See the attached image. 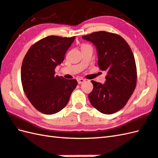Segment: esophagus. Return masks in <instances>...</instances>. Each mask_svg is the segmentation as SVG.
Segmentation results:
<instances>
[{"instance_id": "1", "label": "esophagus", "mask_w": 158, "mask_h": 158, "mask_svg": "<svg viewBox=\"0 0 158 158\" xmlns=\"http://www.w3.org/2000/svg\"><path fill=\"white\" fill-rule=\"evenodd\" d=\"M77 80H78V83L79 84V85H81L82 83L85 82V80L83 79V78H78Z\"/></svg>"}]
</instances>
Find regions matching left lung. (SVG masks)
<instances>
[{
  "instance_id": "8db88e82",
  "label": "left lung",
  "mask_w": 158,
  "mask_h": 158,
  "mask_svg": "<svg viewBox=\"0 0 158 158\" xmlns=\"http://www.w3.org/2000/svg\"><path fill=\"white\" fill-rule=\"evenodd\" d=\"M82 38L96 47L98 65L107 72L104 84L91 81L90 102L102 114H114L127 104L136 87V67L131 48L120 36L105 31Z\"/></svg>"
}]
</instances>
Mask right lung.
I'll list each match as a JSON object with an SVG mask.
<instances>
[{
	"instance_id": "add662e5",
	"label": "right lung",
	"mask_w": 158,
	"mask_h": 158,
	"mask_svg": "<svg viewBox=\"0 0 158 158\" xmlns=\"http://www.w3.org/2000/svg\"><path fill=\"white\" fill-rule=\"evenodd\" d=\"M75 36H49L27 51L21 69L24 93L32 106L44 114H54L68 104L78 82L55 76V69L64 60Z\"/></svg>"
}]
</instances>
